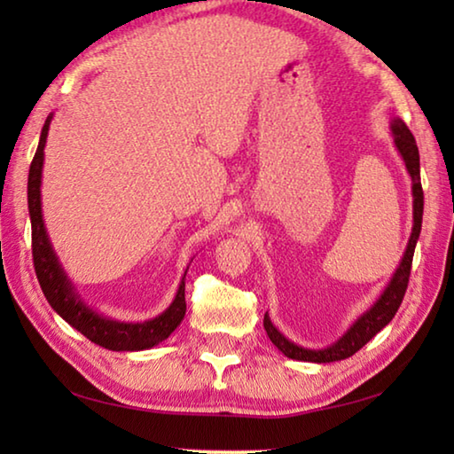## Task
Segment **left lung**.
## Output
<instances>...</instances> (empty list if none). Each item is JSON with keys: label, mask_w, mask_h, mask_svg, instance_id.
I'll return each mask as SVG.
<instances>
[{"label": "left lung", "mask_w": 454, "mask_h": 454, "mask_svg": "<svg viewBox=\"0 0 454 454\" xmlns=\"http://www.w3.org/2000/svg\"><path fill=\"white\" fill-rule=\"evenodd\" d=\"M390 128H393L396 150L401 152L406 170L411 174L412 198H414L412 200V232L409 238V244H406L401 264H398L396 272L393 274V278H390L388 286L384 288L379 301H376L371 309H368L363 317H360L355 325L347 330V333L338 338L334 344H330V347L322 350L298 347V344L288 340V338L272 325L268 314H264L266 334L270 336L272 344L282 352L284 356L294 358V360H304V363H334V360L348 358L363 348L371 338L379 334L380 330L395 318L398 306L403 302L406 286H409L414 248H417V240L420 236L425 194H422V186H420V158H419V148H417V142H414V136L411 134V129L406 128V124L401 118L393 120Z\"/></svg>", "instance_id": "left-lung-1"}]
</instances>
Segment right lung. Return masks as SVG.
<instances>
[{
	"label": "right lung",
	"instance_id": "obj_1",
	"mask_svg": "<svg viewBox=\"0 0 454 454\" xmlns=\"http://www.w3.org/2000/svg\"><path fill=\"white\" fill-rule=\"evenodd\" d=\"M51 114L45 120L42 128L40 144H37L35 156L29 166L27 178V208L32 218V254L37 282L43 290L45 301L56 310L67 325L74 326L78 333L99 344L107 350H145L166 340L170 336L186 314V296L184 288L186 282H180V288L176 292L172 304L160 314V317L145 322H118L106 318L90 306L83 304L78 292H75L72 280L67 278L64 268H61L56 252L51 248V242L45 232L43 214H42V168H43V148L48 140ZM186 276V274H184Z\"/></svg>",
	"mask_w": 454,
	"mask_h": 454
}]
</instances>
